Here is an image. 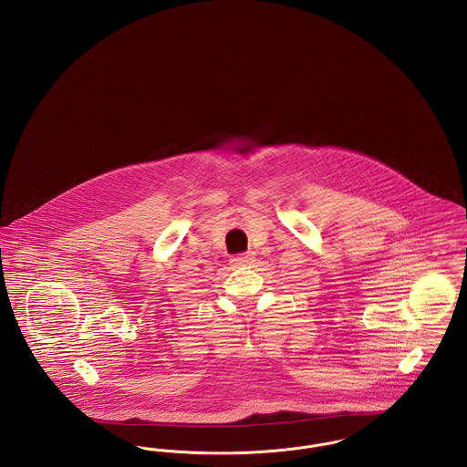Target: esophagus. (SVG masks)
<instances>
[{
	"label": "esophagus",
	"mask_w": 467,
	"mask_h": 467,
	"mask_svg": "<svg viewBox=\"0 0 467 467\" xmlns=\"http://www.w3.org/2000/svg\"><path fill=\"white\" fill-rule=\"evenodd\" d=\"M254 261H255V259H254V252H247V254H244V255H238V257H233V259H231V263H233L234 266H250Z\"/></svg>",
	"instance_id": "obj_1"
}]
</instances>
